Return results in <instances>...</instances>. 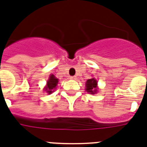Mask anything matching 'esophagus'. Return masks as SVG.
<instances>
[{
	"label": "esophagus",
	"instance_id": "obj_1",
	"mask_svg": "<svg viewBox=\"0 0 147 147\" xmlns=\"http://www.w3.org/2000/svg\"><path fill=\"white\" fill-rule=\"evenodd\" d=\"M76 78H77L76 76H71V77H70V79H72V80H76Z\"/></svg>",
	"mask_w": 147,
	"mask_h": 147
}]
</instances>
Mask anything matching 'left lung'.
<instances>
[{
	"label": "left lung",
	"mask_w": 147,
	"mask_h": 147,
	"mask_svg": "<svg viewBox=\"0 0 147 147\" xmlns=\"http://www.w3.org/2000/svg\"><path fill=\"white\" fill-rule=\"evenodd\" d=\"M86 91L90 94H95L97 92V81L95 78H91V79H88L86 82Z\"/></svg>",
	"instance_id": "obj_1"
}]
</instances>
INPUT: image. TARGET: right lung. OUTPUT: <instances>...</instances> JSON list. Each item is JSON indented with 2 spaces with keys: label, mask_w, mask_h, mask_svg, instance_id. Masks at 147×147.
<instances>
[{
  "label": "right lung",
  "mask_w": 147,
  "mask_h": 147,
  "mask_svg": "<svg viewBox=\"0 0 147 147\" xmlns=\"http://www.w3.org/2000/svg\"><path fill=\"white\" fill-rule=\"evenodd\" d=\"M58 84V79L55 77L54 75H51L49 80L47 81L46 87H45V91H46L49 94H51V92H54V90L56 88L57 85Z\"/></svg>",
  "instance_id": "right-lung-1"
}]
</instances>
